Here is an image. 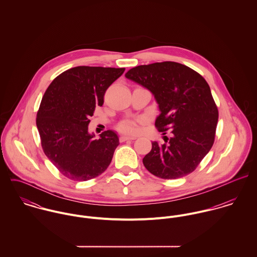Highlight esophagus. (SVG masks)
I'll use <instances>...</instances> for the list:
<instances>
[{
    "instance_id": "34e87169",
    "label": "esophagus",
    "mask_w": 257,
    "mask_h": 257,
    "mask_svg": "<svg viewBox=\"0 0 257 257\" xmlns=\"http://www.w3.org/2000/svg\"><path fill=\"white\" fill-rule=\"evenodd\" d=\"M134 140H136V138L126 137V136H121V137L119 138V142H120V143H123V142H125V141H134Z\"/></svg>"
}]
</instances>
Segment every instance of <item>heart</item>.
<instances>
[{
  "mask_svg": "<svg viewBox=\"0 0 257 257\" xmlns=\"http://www.w3.org/2000/svg\"><path fill=\"white\" fill-rule=\"evenodd\" d=\"M118 130L125 134H136L138 131L137 121L133 119H125L119 123Z\"/></svg>",
  "mask_w": 257,
  "mask_h": 257,
  "instance_id": "1",
  "label": "heart"
}]
</instances>
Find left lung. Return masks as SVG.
I'll list each match as a JSON object with an SVG mask.
<instances>
[{"instance_id":"1","label":"left lung","mask_w":257,"mask_h":257,"mask_svg":"<svg viewBox=\"0 0 257 257\" xmlns=\"http://www.w3.org/2000/svg\"><path fill=\"white\" fill-rule=\"evenodd\" d=\"M125 77L154 96L155 125L164 144L152 143L144 157L147 170L162 179L193 172L214 145L219 112L207 81L190 67L172 61L132 68ZM169 130L171 137L165 135Z\"/></svg>"}]
</instances>
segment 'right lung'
<instances>
[{"mask_svg":"<svg viewBox=\"0 0 257 257\" xmlns=\"http://www.w3.org/2000/svg\"><path fill=\"white\" fill-rule=\"evenodd\" d=\"M124 68L78 66L57 76L48 86L37 111L41 147L65 177L87 181L102 174L119 145L117 135L107 131L99 140L88 132L89 117Z\"/></svg>","mask_w":257,"mask_h":257,"instance_id":"1","label":"right lung"}]
</instances>
